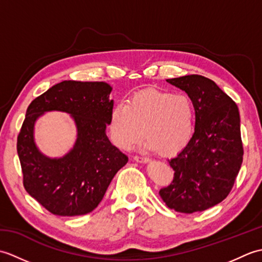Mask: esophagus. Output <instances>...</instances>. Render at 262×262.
Masks as SVG:
<instances>
[{
    "label": "esophagus",
    "mask_w": 262,
    "mask_h": 262,
    "mask_svg": "<svg viewBox=\"0 0 262 262\" xmlns=\"http://www.w3.org/2000/svg\"><path fill=\"white\" fill-rule=\"evenodd\" d=\"M134 161H136V162L138 163H147L149 162V160L147 158H143V157H134Z\"/></svg>",
    "instance_id": "obj_1"
}]
</instances>
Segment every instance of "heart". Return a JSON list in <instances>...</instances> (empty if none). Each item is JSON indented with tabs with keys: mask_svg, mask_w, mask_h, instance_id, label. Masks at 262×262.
Returning a JSON list of instances; mask_svg holds the SVG:
<instances>
[{
	"mask_svg": "<svg viewBox=\"0 0 262 262\" xmlns=\"http://www.w3.org/2000/svg\"><path fill=\"white\" fill-rule=\"evenodd\" d=\"M146 133H144L143 130ZM111 141L129 151L144 136L149 151L174 154L185 148L194 132V108L185 94L148 89L116 104L109 117Z\"/></svg>",
	"mask_w": 262,
	"mask_h": 262,
	"instance_id": "1",
	"label": "heart"
}]
</instances>
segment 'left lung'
I'll use <instances>...</instances> for the list:
<instances>
[{"label": "left lung", "mask_w": 262, "mask_h": 262, "mask_svg": "<svg viewBox=\"0 0 262 262\" xmlns=\"http://www.w3.org/2000/svg\"><path fill=\"white\" fill-rule=\"evenodd\" d=\"M166 82L188 94L196 121L190 142L169 161L174 178L160 196L169 208L192 214L223 202L234 185L243 160L240 113L207 77L193 74Z\"/></svg>", "instance_id": "1"}]
</instances>
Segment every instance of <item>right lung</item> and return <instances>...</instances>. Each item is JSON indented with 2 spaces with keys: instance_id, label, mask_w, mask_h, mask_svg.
<instances>
[{
  "instance_id": "add662e5",
  "label": "right lung",
  "mask_w": 262,
  "mask_h": 262,
  "mask_svg": "<svg viewBox=\"0 0 262 262\" xmlns=\"http://www.w3.org/2000/svg\"><path fill=\"white\" fill-rule=\"evenodd\" d=\"M111 91L105 82L63 81L36 98L27 109L16 143L24 186L54 215L90 213L128 162L105 134L114 108ZM49 111L69 113L77 127L74 147L60 158L47 157L34 141L35 122Z\"/></svg>"
}]
</instances>
